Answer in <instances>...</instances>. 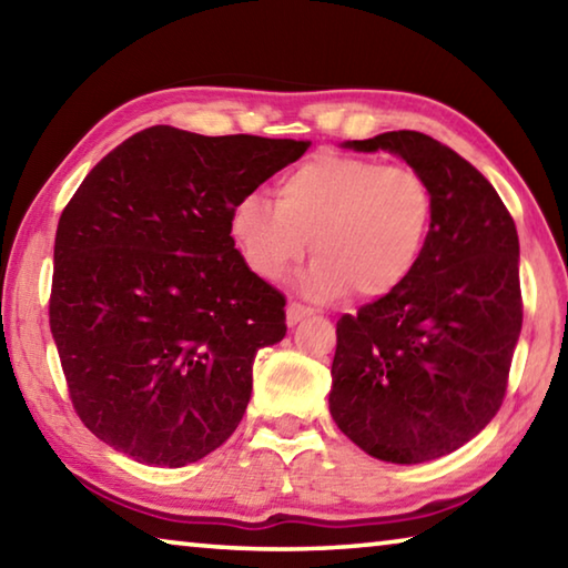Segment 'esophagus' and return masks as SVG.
I'll list each match as a JSON object with an SVG mask.
<instances>
[{
    "label": "esophagus",
    "mask_w": 568,
    "mask_h": 568,
    "mask_svg": "<svg viewBox=\"0 0 568 568\" xmlns=\"http://www.w3.org/2000/svg\"><path fill=\"white\" fill-rule=\"evenodd\" d=\"M311 315H313L311 307H305V305H301V303H291V305L285 307V323L291 325V328H293V325L301 323V321L311 318Z\"/></svg>",
    "instance_id": "34e87169"
}]
</instances>
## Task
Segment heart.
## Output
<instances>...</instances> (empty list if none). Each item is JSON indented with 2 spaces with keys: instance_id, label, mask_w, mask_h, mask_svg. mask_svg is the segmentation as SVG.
<instances>
[{
  "instance_id": "1",
  "label": "heart",
  "mask_w": 568,
  "mask_h": 568,
  "mask_svg": "<svg viewBox=\"0 0 568 568\" xmlns=\"http://www.w3.org/2000/svg\"><path fill=\"white\" fill-rule=\"evenodd\" d=\"M434 223V195L416 170L353 155H315L275 185V205L250 195L230 215L240 257L265 281L307 253L313 297H388L416 273Z\"/></svg>"
}]
</instances>
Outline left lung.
Wrapping results in <instances>:
<instances>
[{"label": "left lung", "instance_id": "obj_1", "mask_svg": "<svg viewBox=\"0 0 568 568\" xmlns=\"http://www.w3.org/2000/svg\"><path fill=\"white\" fill-rule=\"evenodd\" d=\"M343 148L406 160L428 182L434 223L408 283L338 321L331 416L368 456L426 464L501 408L524 321L516 225L491 182L428 134Z\"/></svg>", "mask_w": 568, "mask_h": 568}]
</instances>
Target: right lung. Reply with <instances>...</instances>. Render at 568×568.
<instances>
[{
	"instance_id": "1",
	"label": "right lung",
	"mask_w": 568,
	"mask_h": 568,
	"mask_svg": "<svg viewBox=\"0 0 568 568\" xmlns=\"http://www.w3.org/2000/svg\"><path fill=\"white\" fill-rule=\"evenodd\" d=\"M307 142L155 124L74 192L54 237L52 338L94 436L140 464L180 468L233 436L253 361L285 338V297L230 237L240 200Z\"/></svg>"
}]
</instances>
